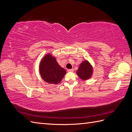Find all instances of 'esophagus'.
Returning <instances> with one entry per match:
<instances>
[{"instance_id": "obj_1", "label": "esophagus", "mask_w": 132, "mask_h": 132, "mask_svg": "<svg viewBox=\"0 0 132 132\" xmlns=\"http://www.w3.org/2000/svg\"><path fill=\"white\" fill-rule=\"evenodd\" d=\"M73 71H74V69H68V72H73Z\"/></svg>"}]
</instances>
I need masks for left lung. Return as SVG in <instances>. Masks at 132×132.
Here are the masks:
<instances>
[{"mask_svg": "<svg viewBox=\"0 0 132 132\" xmlns=\"http://www.w3.org/2000/svg\"><path fill=\"white\" fill-rule=\"evenodd\" d=\"M93 67L87 61H84L81 63L77 71V75L79 78L84 80L90 79L93 74Z\"/></svg>", "mask_w": 132, "mask_h": 132, "instance_id": "1", "label": "left lung"}]
</instances>
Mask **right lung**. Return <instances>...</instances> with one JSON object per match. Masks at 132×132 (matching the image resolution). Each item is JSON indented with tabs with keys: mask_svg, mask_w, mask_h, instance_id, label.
Wrapping results in <instances>:
<instances>
[{
	"mask_svg": "<svg viewBox=\"0 0 132 132\" xmlns=\"http://www.w3.org/2000/svg\"><path fill=\"white\" fill-rule=\"evenodd\" d=\"M39 73L46 82L57 84L61 81L66 71L60 66L56 59L51 54H46L39 64Z\"/></svg>",
	"mask_w": 132,
	"mask_h": 132,
	"instance_id": "obj_1",
	"label": "right lung"
}]
</instances>
